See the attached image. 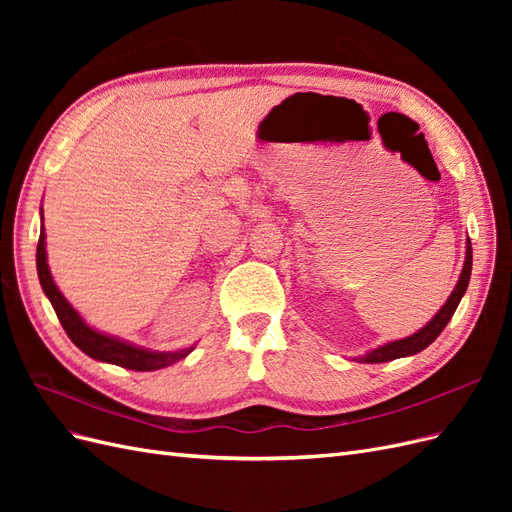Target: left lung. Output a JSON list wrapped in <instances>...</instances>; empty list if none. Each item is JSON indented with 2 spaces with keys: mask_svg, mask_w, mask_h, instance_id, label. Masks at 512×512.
Returning a JSON list of instances; mask_svg holds the SVG:
<instances>
[{
  "mask_svg": "<svg viewBox=\"0 0 512 512\" xmlns=\"http://www.w3.org/2000/svg\"><path fill=\"white\" fill-rule=\"evenodd\" d=\"M470 273H472V243L468 239V247H466V265H463V271H461V277L459 282L453 290L451 297H448V301L444 303V307L440 309V312L433 316V320L427 324V327H423L418 333L406 337V339H399V342H391L386 346H380L376 350H371L369 354L361 356V363H386V361H393V359H399V356H410V354H416L425 350L433 339H436L444 327L448 324V320L453 318L455 309L463 297V292L468 290V284H470Z\"/></svg>",
  "mask_w": 512,
  "mask_h": 512,
  "instance_id": "1",
  "label": "left lung"
}]
</instances>
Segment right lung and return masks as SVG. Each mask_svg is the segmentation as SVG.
<instances>
[{"mask_svg":"<svg viewBox=\"0 0 512 512\" xmlns=\"http://www.w3.org/2000/svg\"><path fill=\"white\" fill-rule=\"evenodd\" d=\"M36 267H38L42 290L46 292V297H49L55 314L61 322V327H64V331L72 339V344L76 348H81L87 356H91V359L113 363V365L134 369V371H151V369H162L166 365H173L190 352V350L166 352V354L164 352H149V350L134 348L126 342H119V339H115V337H108L94 329H89L83 322V318L74 312L72 305L64 299V294L57 290V286L53 282L49 265H46L44 226L40 230V239H38V247H36Z\"/></svg>","mask_w":512,"mask_h":512,"instance_id":"add662e5","label":"right lung"}]
</instances>
